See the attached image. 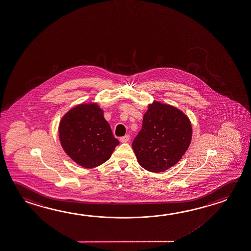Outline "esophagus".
Segmentation results:
<instances>
[{"instance_id": "1", "label": "esophagus", "mask_w": 251, "mask_h": 251, "mask_svg": "<svg viewBox=\"0 0 251 251\" xmlns=\"http://www.w3.org/2000/svg\"><path fill=\"white\" fill-rule=\"evenodd\" d=\"M129 138H130L129 135H125V136H122V137L120 138V141H121L122 143H127V142H128Z\"/></svg>"}]
</instances>
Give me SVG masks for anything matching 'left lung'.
<instances>
[{
	"instance_id": "left-lung-1",
	"label": "left lung",
	"mask_w": 251,
	"mask_h": 251,
	"mask_svg": "<svg viewBox=\"0 0 251 251\" xmlns=\"http://www.w3.org/2000/svg\"><path fill=\"white\" fill-rule=\"evenodd\" d=\"M192 135V124L183 112L154 101L144 114L142 129L132 148L143 168L162 173L180 160L189 147Z\"/></svg>"
}]
</instances>
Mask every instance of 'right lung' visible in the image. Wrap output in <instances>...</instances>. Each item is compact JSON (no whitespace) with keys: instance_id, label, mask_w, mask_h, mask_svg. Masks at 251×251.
I'll list each match as a JSON object with an SVG mask.
<instances>
[{"instance_id":"obj_1","label":"right lung","mask_w":251,"mask_h":251,"mask_svg":"<svg viewBox=\"0 0 251 251\" xmlns=\"http://www.w3.org/2000/svg\"><path fill=\"white\" fill-rule=\"evenodd\" d=\"M58 133L66 154L84 168L102 165L119 144L96 103L80 104L67 112Z\"/></svg>"}]
</instances>
